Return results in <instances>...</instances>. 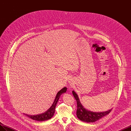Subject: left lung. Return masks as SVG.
Segmentation results:
<instances>
[{"mask_svg": "<svg viewBox=\"0 0 131 131\" xmlns=\"http://www.w3.org/2000/svg\"><path fill=\"white\" fill-rule=\"evenodd\" d=\"M72 93L73 96L74 97L75 100H76L77 103V115L79 119H80L81 121L86 122H94L98 120L99 119H100V118H102L103 117L107 115L110 113V112L112 110V109L106 111V112L100 113L90 112V111L88 110L83 107L76 93L74 91H73Z\"/></svg>", "mask_w": 131, "mask_h": 131, "instance_id": "left-lung-1", "label": "left lung"}]
</instances>
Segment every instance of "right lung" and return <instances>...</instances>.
<instances>
[{
    "label": "right lung",
    "instance_id": "1",
    "mask_svg": "<svg viewBox=\"0 0 131 131\" xmlns=\"http://www.w3.org/2000/svg\"><path fill=\"white\" fill-rule=\"evenodd\" d=\"M66 91L67 88H64L59 91L56 95V98L54 99V101L52 106H51L50 109H49L48 110H47L45 113H42L41 114L37 115H27L28 117L31 118V119L38 121H43L50 119V118L53 116L54 113L55 112V108H56V106L58 101L59 97H60L62 93H65L66 92Z\"/></svg>",
    "mask_w": 131,
    "mask_h": 131
}]
</instances>
